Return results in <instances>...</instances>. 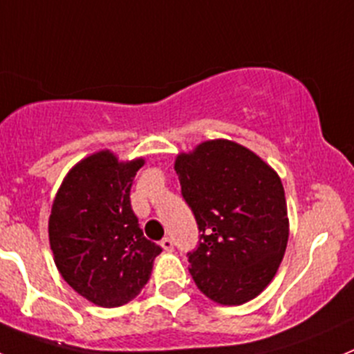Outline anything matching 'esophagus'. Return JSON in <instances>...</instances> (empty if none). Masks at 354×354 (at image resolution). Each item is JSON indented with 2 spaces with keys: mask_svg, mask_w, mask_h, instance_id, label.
Here are the masks:
<instances>
[{
  "mask_svg": "<svg viewBox=\"0 0 354 354\" xmlns=\"http://www.w3.org/2000/svg\"><path fill=\"white\" fill-rule=\"evenodd\" d=\"M161 247H163L165 252H171L175 247L174 240H171V238H163V240H161Z\"/></svg>",
  "mask_w": 354,
  "mask_h": 354,
  "instance_id": "obj_1",
  "label": "esophagus"
}]
</instances>
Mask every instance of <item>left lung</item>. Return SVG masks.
Returning a JSON list of instances; mask_svg holds the SVG:
<instances>
[{
  "label": "left lung",
  "mask_w": 354,
  "mask_h": 354,
  "mask_svg": "<svg viewBox=\"0 0 354 354\" xmlns=\"http://www.w3.org/2000/svg\"><path fill=\"white\" fill-rule=\"evenodd\" d=\"M175 171L201 233L198 247L187 252L196 287L224 306L257 297L274 278L288 241L278 174L250 149L225 139L179 154Z\"/></svg>",
  "instance_id": "8db88e82"
}]
</instances>
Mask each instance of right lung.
I'll return each instance as SVG.
<instances>
[{"label": "right lung", "mask_w": 354, "mask_h": 354, "mask_svg": "<svg viewBox=\"0 0 354 354\" xmlns=\"http://www.w3.org/2000/svg\"><path fill=\"white\" fill-rule=\"evenodd\" d=\"M142 158L118 161L99 151L74 165L60 184L48 221L53 261L64 280L90 302L118 308L149 280L161 247L147 240L130 205Z\"/></svg>", "instance_id": "right-lung-1"}]
</instances>
